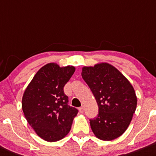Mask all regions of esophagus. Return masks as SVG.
<instances>
[{
	"mask_svg": "<svg viewBox=\"0 0 156 156\" xmlns=\"http://www.w3.org/2000/svg\"><path fill=\"white\" fill-rule=\"evenodd\" d=\"M79 111H80L81 113H83L84 111H85V108H84V106L80 107V108H79Z\"/></svg>",
	"mask_w": 156,
	"mask_h": 156,
	"instance_id": "1",
	"label": "esophagus"
}]
</instances>
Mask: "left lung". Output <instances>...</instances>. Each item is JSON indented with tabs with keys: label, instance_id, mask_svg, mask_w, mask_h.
<instances>
[{
	"label": "left lung",
	"instance_id": "obj_1",
	"mask_svg": "<svg viewBox=\"0 0 156 156\" xmlns=\"http://www.w3.org/2000/svg\"><path fill=\"white\" fill-rule=\"evenodd\" d=\"M82 76L95 97L99 113L90 125L94 135L103 141L122 136L132 120L137 105L133 87L122 73L107 62L84 66Z\"/></svg>",
	"mask_w": 156,
	"mask_h": 156
}]
</instances>
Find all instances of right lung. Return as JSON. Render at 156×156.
<instances>
[{
  "mask_svg": "<svg viewBox=\"0 0 156 156\" xmlns=\"http://www.w3.org/2000/svg\"><path fill=\"white\" fill-rule=\"evenodd\" d=\"M75 68L51 62L40 69L24 91L22 109L28 123L41 139L49 142L69 133L78 110L68 105L63 87Z\"/></svg>",
  "mask_w": 156,
  "mask_h": 156,
  "instance_id": "1",
  "label": "right lung"
}]
</instances>
